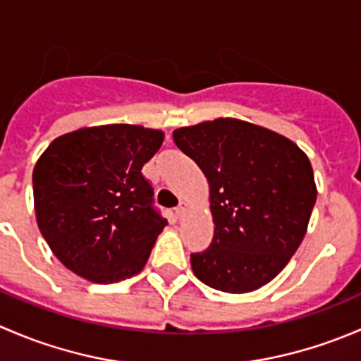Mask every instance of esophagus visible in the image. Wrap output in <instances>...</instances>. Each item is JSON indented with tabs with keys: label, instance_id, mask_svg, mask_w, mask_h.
I'll use <instances>...</instances> for the list:
<instances>
[{
	"label": "esophagus",
	"instance_id": "1",
	"mask_svg": "<svg viewBox=\"0 0 361 361\" xmlns=\"http://www.w3.org/2000/svg\"><path fill=\"white\" fill-rule=\"evenodd\" d=\"M174 211H176V216L178 218H183L185 214H187V211H188V204L185 202V201H181L180 206H178Z\"/></svg>",
	"mask_w": 361,
	"mask_h": 361
}]
</instances>
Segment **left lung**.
I'll list each match as a JSON object with an SVG mask.
<instances>
[{
	"label": "left lung",
	"mask_w": 361,
	"mask_h": 361,
	"mask_svg": "<svg viewBox=\"0 0 361 361\" xmlns=\"http://www.w3.org/2000/svg\"><path fill=\"white\" fill-rule=\"evenodd\" d=\"M176 147L207 178L214 235L192 253L204 285L227 293L258 290L300 246L316 202L307 155L288 137L238 118L173 133Z\"/></svg>",
	"instance_id": "obj_1"
}]
</instances>
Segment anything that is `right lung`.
I'll list each match as a JSON object with an SVG mask.
<instances>
[{"instance_id":"right-lung-1","label":"right lung","mask_w":361,"mask_h":361,"mask_svg":"<svg viewBox=\"0 0 361 361\" xmlns=\"http://www.w3.org/2000/svg\"><path fill=\"white\" fill-rule=\"evenodd\" d=\"M164 133L129 123L85 127L49 145L32 171L36 221L75 274L116 283L141 272L167 220L141 169Z\"/></svg>"}]
</instances>
